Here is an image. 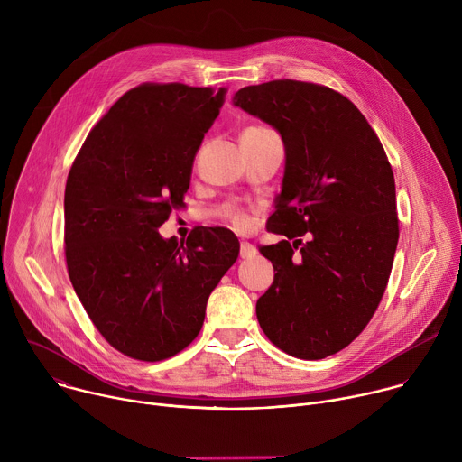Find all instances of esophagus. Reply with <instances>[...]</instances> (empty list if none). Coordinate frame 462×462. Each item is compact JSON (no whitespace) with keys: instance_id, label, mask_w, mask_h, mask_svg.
Returning <instances> with one entry per match:
<instances>
[{"instance_id":"34e87169","label":"esophagus","mask_w":462,"mask_h":462,"mask_svg":"<svg viewBox=\"0 0 462 462\" xmlns=\"http://www.w3.org/2000/svg\"><path fill=\"white\" fill-rule=\"evenodd\" d=\"M255 246L252 245V243H248V241H241V246H239V255H241V259H250V257H254L255 255Z\"/></svg>"}]
</instances>
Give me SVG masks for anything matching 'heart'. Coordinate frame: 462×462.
<instances>
[{"label":"heart","instance_id":"heart-1","mask_svg":"<svg viewBox=\"0 0 462 462\" xmlns=\"http://www.w3.org/2000/svg\"><path fill=\"white\" fill-rule=\"evenodd\" d=\"M267 131H271V129L254 125V127L245 129L243 135H263V134H267ZM223 216H225L234 226H237V228H245V226H248V223H250L248 216H246L241 208H237L236 205H226V207L223 208Z\"/></svg>","mask_w":462,"mask_h":462}]
</instances>
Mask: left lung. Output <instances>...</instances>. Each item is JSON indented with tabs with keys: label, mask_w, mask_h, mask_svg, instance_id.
I'll list each match as a JSON object with an SVG mask.
<instances>
[{
	"label": "left lung",
	"mask_w": 462,
	"mask_h": 462,
	"mask_svg": "<svg viewBox=\"0 0 462 462\" xmlns=\"http://www.w3.org/2000/svg\"><path fill=\"white\" fill-rule=\"evenodd\" d=\"M232 102L271 124L285 146L267 228L287 239L259 246L276 274L255 303L257 321L291 356L335 355L364 331L391 274L399 243L391 164L358 107L325 86L273 80Z\"/></svg>",
	"instance_id": "obj_1"
}]
</instances>
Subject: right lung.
Instances as JSON below:
<instances>
[{"mask_svg": "<svg viewBox=\"0 0 462 462\" xmlns=\"http://www.w3.org/2000/svg\"><path fill=\"white\" fill-rule=\"evenodd\" d=\"M226 89L143 84L91 129L65 184V259L79 300L122 355L166 360L199 335L207 301L239 255L226 228L184 241L157 230L182 205Z\"/></svg>", "mask_w": 462, "mask_h": 462, "instance_id": "obj_1", "label": "right lung"}]
</instances>
